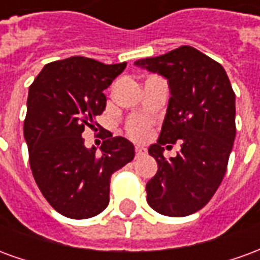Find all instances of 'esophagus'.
<instances>
[{
	"instance_id": "1",
	"label": "esophagus",
	"mask_w": 260,
	"mask_h": 260,
	"mask_svg": "<svg viewBox=\"0 0 260 260\" xmlns=\"http://www.w3.org/2000/svg\"><path fill=\"white\" fill-rule=\"evenodd\" d=\"M134 150H136V155H141V154H145V151H147L144 147H140V145H137V147H136Z\"/></svg>"
}]
</instances>
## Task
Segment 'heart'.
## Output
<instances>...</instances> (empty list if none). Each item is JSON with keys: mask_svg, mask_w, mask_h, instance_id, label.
<instances>
[{"mask_svg": "<svg viewBox=\"0 0 260 260\" xmlns=\"http://www.w3.org/2000/svg\"><path fill=\"white\" fill-rule=\"evenodd\" d=\"M150 120L144 119V117H134L127 123L126 130L127 134L134 140H144L148 134V128H150Z\"/></svg>", "mask_w": 260, "mask_h": 260, "instance_id": "obj_1", "label": "heart"}]
</instances>
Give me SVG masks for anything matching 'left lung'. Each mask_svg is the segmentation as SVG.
Instances as JSON below:
<instances>
[{
  "mask_svg": "<svg viewBox=\"0 0 260 260\" xmlns=\"http://www.w3.org/2000/svg\"><path fill=\"white\" fill-rule=\"evenodd\" d=\"M134 64L164 75L171 89L159 139L148 148L158 171L145 186L147 202L162 215L193 214L214 196L227 171L237 132L231 82L220 62L190 46ZM176 142L180 154L165 158V145Z\"/></svg>",
  "mask_w": 260,
  "mask_h": 260,
  "instance_id": "1",
  "label": "left lung"
}]
</instances>
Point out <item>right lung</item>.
I'll return each instance as SVG.
<instances>
[{
  "label": "right lung",
  "mask_w": 260,
  "mask_h": 260,
  "mask_svg": "<svg viewBox=\"0 0 260 260\" xmlns=\"http://www.w3.org/2000/svg\"><path fill=\"white\" fill-rule=\"evenodd\" d=\"M127 62L104 64L74 56L46 64L29 86L23 134L39 189L53 209L82 220L109 204L110 176L134 158V147L106 133L101 154L84 144L86 127L96 130L104 113V91Z\"/></svg>",
  "instance_id": "1"
}]
</instances>
